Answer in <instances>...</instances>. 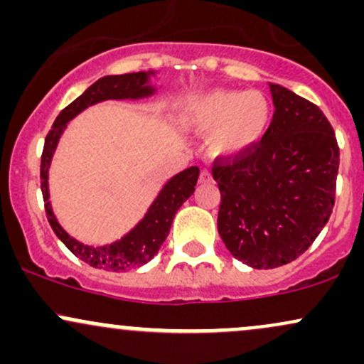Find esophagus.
Here are the masks:
<instances>
[{
	"label": "esophagus",
	"mask_w": 364,
	"mask_h": 364,
	"mask_svg": "<svg viewBox=\"0 0 364 364\" xmlns=\"http://www.w3.org/2000/svg\"><path fill=\"white\" fill-rule=\"evenodd\" d=\"M200 183H210L212 181V174L208 169H203L202 173H200V178H198Z\"/></svg>",
	"instance_id": "esophagus-1"
}]
</instances>
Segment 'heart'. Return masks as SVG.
Segmentation results:
<instances>
[{"instance_id":"obj_1","label":"heart","mask_w":364,"mask_h":364,"mask_svg":"<svg viewBox=\"0 0 364 364\" xmlns=\"http://www.w3.org/2000/svg\"><path fill=\"white\" fill-rule=\"evenodd\" d=\"M270 102L262 92L214 89L185 97L179 123L205 135L208 152L217 159H236L260 141L270 123Z\"/></svg>"}]
</instances>
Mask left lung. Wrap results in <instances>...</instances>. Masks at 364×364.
I'll return each instance as SVG.
<instances>
[{
    "mask_svg": "<svg viewBox=\"0 0 364 364\" xmlns=\"http://www.w3.org/2000/svg\"><path fill=\"white\" fill-rule=\"evenodd\" d=\"M274 118L262 140L215 162L217 229L225 248L253 269L286 265L310 248L336 202L339 145L318 106L269 83Z\"/></svg>",
    "mask_w": 364,
    "mask_h": 364,
    "instance_id": "left-lung-1",
    "label": "left lung"
}]
</instances>
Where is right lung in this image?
Segmentation results:
<instances>
[{
  "label": "right lung",
  "mask_w": 364,
  "mask_h": 364,
  "mask_svg": "<svg viewBox=\"0 0 364 364\" xmlns=\"http://www.w3.org/2000/svg\"><path fill=\"white\" fill-rule=\"evenodd\" d=\"M152 75H156V72L109 75V77H102L95 83H92L80 97H77L70 106H66L60 112V116L54 119L53 128L49 129L48 136H46L43 157H41V190H43L44 196L46 215H48L54 235L60 237L75 257L89 263L90 267L107 270V272H127L129 269L145 265L156 257L159 248L169 235L171 224H173V219L179 207L193 195L200 169L196 166H191V168L181 171L176 176L171 178L162 186V190L159 191L144 219L121 240L111 245L89 246L70 236L61 228V224L58 223L51 202H49V168H51L58 141H60L63 132L68 127L70 119L80 114L89 106L109 101V99H116V101L133 99L135 101V99L150 97L156 92V87L150 85Z\"/></svg>",
  "instance_id": "add662e5"
}]
</instances>
